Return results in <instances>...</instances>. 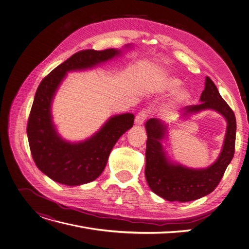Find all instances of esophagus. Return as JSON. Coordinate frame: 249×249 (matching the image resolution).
<instances>
[{
    "mask_svg": "<svg viewBox=\"0 0 249 249\" xmlns=\"http://www.w3.org/2000/svg\"><path fill=\"white\" fill-rule=\"evenodd\" d=\"M145 118H146V113H145L144 111L139 112V113L136 115V117H135V124H136L137 126L142 125V124L144 123V121H145Z\"/></svg>",
    "mask_w": 249,
    "mask_h": 249,
    "instance_id": "1",
    "label": "esophagus"
}]
</instances>
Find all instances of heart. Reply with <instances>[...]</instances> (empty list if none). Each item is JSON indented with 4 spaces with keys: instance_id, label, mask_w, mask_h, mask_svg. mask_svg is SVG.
Wrapping results in <instances>:
<instances>
[{
    "instance_id": "heart-1",
    "label": "heart",
    "mask_w": 249,
    "mask_h": 249,
    "mask_svg": "<svg viewBox=\"0 0 249 249\" xmlns=\"http://www.w3.org/2000/svg\"><path fill=\"white\" fill-rule=\"evenodd\" d=\"M183 82L181 79L174 77V76H160L159 79H157L154 89L160 93H175L174 96V105L176 106H182L186 105L190 99L191 94L188 89H182Z\"/></svg>"
}]
</instances>
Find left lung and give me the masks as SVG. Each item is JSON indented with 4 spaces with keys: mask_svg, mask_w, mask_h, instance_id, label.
Wrapping results in <instances>:
<instances>
[{
    "mask_svg": "<svg viewBox=\"0 0 249 249\" xmlns=\"http://www.w3.org/2000/svg\"><path fill=\"white\" fill-rule=\"evenodd\" d=\"M203 111L217 112L227 122L220 155L207 168H189L172 160L164 146L171 127L157 118H151L145 123V178L151 191L166 200L186 202L208 196L218 186L233 159L236 138L235 115L208 76L205 77L199 104L186 107L179 120L186 121L189 117Z\"/></svg>",
    "mask_w": 249,
    "mask_h": 249,
    "instance_id": "left-lung-1",
    "label": "left lung"
}]
</instances>
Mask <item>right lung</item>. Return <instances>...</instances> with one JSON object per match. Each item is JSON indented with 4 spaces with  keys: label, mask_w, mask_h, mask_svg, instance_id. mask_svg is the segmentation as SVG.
<instances>
[{
    "label": "right lung",
    "mask_w": 249,
    "mask_h": 249,
    "mask_svg": "<svg viewBox=\"0 0 249 249\" xmlns=\"http://www.w3.org/2000/svg\"><path fill=\"white\" fill-rule=\"evenodd\" d=\"M123 49L86 50L74 53L42 79L30 111L27 137L37 168L52 180L68 186H79L98 178L106 168L111 150L127 130L132 128L134 115L125 113L110 117L90 137L70 142L58 132L53 120L52 106L60 85L69 72L91 70L121 57Z\"/></svg>",
    "instance_id": "obj_1"
}]
</instances>
